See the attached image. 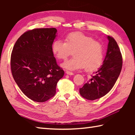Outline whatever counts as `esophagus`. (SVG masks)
<instances>
[{
  "mask_svg": "<svg viewBox=\"0 0 135 135\" xmlns=\"http://www.w3.org/2000/svg\"><path fill=\"white\" fill-rule=\"evenodd\" d=\"M65 73L68 75H70V76H72V75H74V73L71 72V71H67L65 72Z\"/></svg>",
  "mask_w": 135,
  "mask_h": 135,
  "instance_id": "esophagus-1",
  "label": "esophagus"
}]
</instances>
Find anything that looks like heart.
<instances>
[{
	"label": "heart",
	"instance_id": "heart-1",
	"mask_svg": "<svg viewBox=\"0 0 135 135\" xmlns=\"http://www.w3.org/2000/svg\"><path fill=\"white\" fill-rule=\"evenodd\" d=\"M65 41L56 40L52 47L55 56L59 59H65L74 50V58L65 61L61 64V67L70 71L85 68L88 71H92L100 67L104 51L100 42L80 31L68 34Z\"/></svg>",
	"mask_w": 135,
	"mask_h": 135
}]
</instances>
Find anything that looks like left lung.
Masks as SVG:
<instances>
[{
	"instance_id": "obj_1",
	"label": "left lung",
	"mask_w": 135,
	"mask_h": 135,
	"mask_svg": "<svg viewBox=\"0 0 135 135\" xmlns=\"http://www.w3.org/2000/svg\"><path fill=\"white\" fill-rule=\"evenodd\" d=\"M108 45L103 64L95 76L80 88V94L88 100H95L108 93L119 77L122 68V56L114 38L107 36Z\"/></svg>"
}]
</instances>
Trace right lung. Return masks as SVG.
I'll list each match as a JSON object with an SVG mask.
<instances>
[{
  "label": "right lung",
  "mask_w": 135,
  "mask_h": 135,
  "mask_svg": "<svg viewBox=\"0 0 135 135\" xmlns=\"http://www.w3.org/2000/svg\"><path fill=\"white\" fill-rule=\"evenodd\" d=\"M55 28H36L24 33L16 42L11 68L16 83L25 95L43 102L54 97L58 81L64 75L52 52Z\"/></svg>",
  "instance_id": "add662e5"
}]
</instances>
